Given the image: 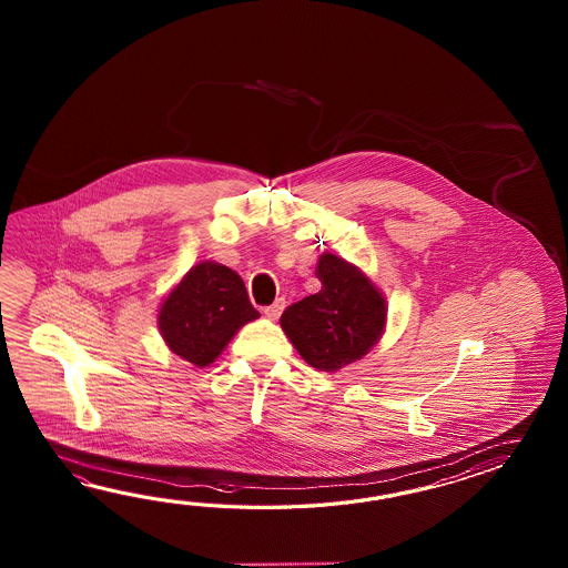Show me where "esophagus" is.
<instances>
[{"label":"esophagus","instance_id":"34e87169","mask_svg":"<svg viewBox=\"0 0 568 568\" xmlns=\"http://www.w3.org/2000/svg\"><path fill=\"white\" fill-rule=\"evenodd\" d=\"M284 306H286V301H284V298H278L274 304H270V306L264 308V314H266L267 318L276 321V318H280L282 311H284Z\"/></svg>","mask_w":568,"mask_h":568}]
</instances>
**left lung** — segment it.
<instances>
[{"instance_id": "8db88e82", "label": "left lung", "mask_w": 568, "mask_h": 568, "mask_svg": "<svg viewBox=\"0 0 568 568\" xmlns=\"http://www.w3.org/2000/svg\"><path fill=\"white\" fill-rule=\"evenodd\" d=\"M323 288L290 304L280 316L302 359L318 372H338L359 362L384 335L386 298L359 267L343 257H318Z\"/></svg>"}]
</instances>
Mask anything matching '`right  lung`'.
I'll return each mask as SVG.
<instances>
[{"label":"right lung","instance_id":"add662e5","mask_svg":"<svg viewBox=\"0 0 568 568\" xmlns=\"http://www.w3.org/2000/svg\"><path fill=\"white\" fill-rule=\"evenodd\" d=\"M257 316L237 272L217 262H201L162 302L158 328L172 353L206 367Z\"/></svg>","mask_w":568,"mask_h":568}]
</instances>
